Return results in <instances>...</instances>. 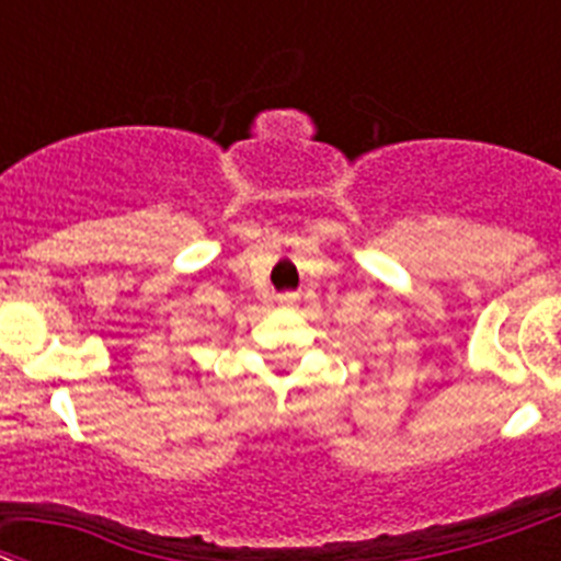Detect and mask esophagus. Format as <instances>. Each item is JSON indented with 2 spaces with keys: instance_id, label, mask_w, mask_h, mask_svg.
Listing matches in <instances>:
<instances>
[{
  "instance_id": "esophagus-1",
  "label": "esophagus",
  "mask_w": 561,
  "mask_h": 561,
  "mask_svg": "<svg viewBox=\"0 0 561 561\" xmlns=\"http://www.w3.org/2000/svg\"><path fill=\"white\" fill-rule=\"evenodd\" d=\"M296 301H299V296H296V293H282L279 296V305H285V307L296 305Z\"/></svg>"
}]
</instances>
